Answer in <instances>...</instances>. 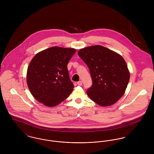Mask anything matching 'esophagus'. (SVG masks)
Instances as JSON below:
<instances>
[{
	"instance_id": "esophagus-1",
	"label": "esophagus",
	"mask_w": 154,
	"mask_h": 154,
	"mask_svg": "<svg viewBox=\"0 0 154 154\" xmlns=\"http://www.w3.org/2000/svg\"><path fill=\"white\" fill-rule=\"evenodd\" d=\"M77 84H78V85H79V86H81V85H82V81H78V82H77Z\"/></svg>"
}]
</instances>
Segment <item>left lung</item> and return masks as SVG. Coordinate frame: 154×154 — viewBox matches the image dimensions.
<instances>
[{
	"label": "left lung",
	"mask_w": 154,
	"mask_h": 154,
	"mask_svg": "<svg viewBox=\"0 0 154 154\" xmlns=\"http://www.w3.org/2000/svg\"><path fill=\"white\" fill-rule=\"evenodd\" d=\"M79 56L87 65L92 85L87 93L98 105L110 106L124 95L130 72L123 57L100 45L81 48Z\"/></svg>",
	"instance_id": "obj_1"
}]
</instances>
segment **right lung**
<instances>
[{
	"label": "right lung",
	"instance_id": "obj_1",
	"mask_svg": "<svg viewBox=\"0 0 154 154\" xmlns=\"http://www.w3.org/2000/svg\"><path fill=\"white\" fill-rule=\"evenodd\" d=\"M76 49L52 47L32 59L26 72V83L32 96L47 107L66 100L73 89L67 65Z\"/></svg>",
	"mask_w": 154,
	"mask_h": 154
}]
</instances>
